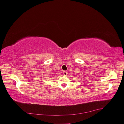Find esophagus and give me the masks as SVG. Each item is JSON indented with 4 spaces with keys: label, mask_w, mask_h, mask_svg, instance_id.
<instances>
[{
    "label": "esophagus",
    "mask_w": 124,
    "mask_h": 124,
    "mask_svg": "<svg viewBox=\"0 0 124 124\" xmlns=\"http://www.w3.org/2000/svg\"><path fill=\"white\" fill-rule=\"evenodd\" d=\"M63 74H64V76H67V74H68V73H67V71H63Z\"/></svg>",
    "instance_id": "obj_1"
}]
</instances>
